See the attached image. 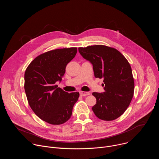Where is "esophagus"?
Segmentation results:
<instances>
[{"label":"esophagus","mask_w":159,"mask_h":159,"mask_svg":"<svg viewBox=\"0 0 159 159\" xmlns=\"http://www.w3.org/2000/svg\"><path fill=\"white\" fill-rule=\"evenodd\" d=\"M80 95L81 96H89L90 95V93L89 92H84V91H80L79 92Z\"/></svg>","instance_id":"34e87169"}]
</instances>
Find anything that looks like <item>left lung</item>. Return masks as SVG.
<instances>
[{
    "instance_id": "obj_1",
    "label": "left lung",
    "mask_w": 159,
    "mask_h": 159,
    "mask_svg": "<svg viewBox=\"0 0 159 159\" xmlns=\"http://www.w3.org/2000/svg\"><path fill=\"white\" fill-rule=\"evenodd\" d=\"M82 57L93 65L94 76L103 79L104 92L93 93L95 115L104 121L116 120L129 106L134 93L131 68L117 50L104 45L79 48Z\"/></svg>"
}]
</instances>
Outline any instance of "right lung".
<instances>
[{
	"instance_id": "obj_1",
	"label": "right lung",
	"mask_w": 159,
	"mask_h": 159,
	"mask_svg": "<svg viewBox=\"0 0 159 159\" xmlns=\"http://www.w3.org/2000/svg\"><path fill=\"white\" fill-rule=\"evenodd\" d=\"M77 48L57 49L34 58L25 74V90L28 103L35 114L52 125L69 120L79 93L69 94L55 84L61 82L65 68L75 56Z\"/></svg>"
}]
</instances>
